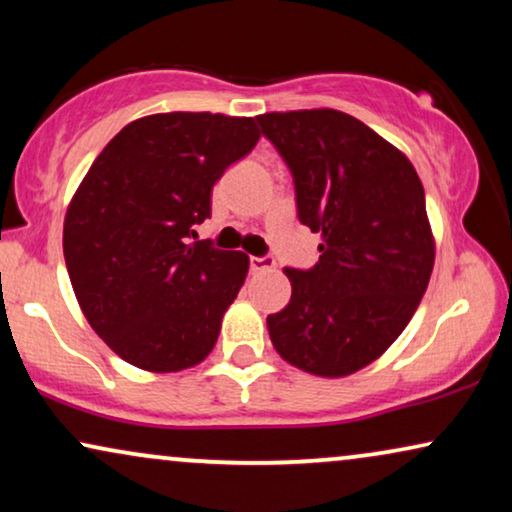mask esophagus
Segmentation results:
<instances>
[{
  "mask_svg": "<svg viewBox=\"0 0 512 512\" xmlns=\"http://www.w3.org/2000/svg\"><path fill=\"white\" fill-rule=\"evenodd\" d=\"M249 268H251V272L272 270L275 268V258L272 256H249Z\"/></svg>",
  "mask_w": 512,
  "mask_h": 512,
  "instance_id": "obj_1",
  "label": "esophagus"
}]
</instances>
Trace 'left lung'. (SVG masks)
Segmentation results:
<instances>
[{
  "label": "left lung",
  "instance_id": "left-lung-1",
  "mask_svg": "<svg viewBox=\"0 0 512 512\" xmlns=\"http://www.w3.org/2000/svg\"><path fill=\"white\" fill-rule=\"evenodd\" d=\"M289 167L298 221L321 235L310 270L286 268L291 300L270 314L282 359L321 377L352 375L389 349L433 270L415 167L359 118L335 109L256 116Z\"/></svg>",
  "mask_w": 512,
  "mask_h": 512
}]
</instances>
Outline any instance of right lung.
<instances>
[{"instance_id": "add662e5", "label": "right lung", "mask_w": 512, "mask_h": 512, "mask_svg": "<svg viewBox=\"0 0 512 512\" xmlns=\"http://www.w3.org/2000/svg\"><path fill=\"white\" fill-rule=\"evenodd\" d=\"M258 135L256 118L146 116L81 181L62 233L67 272L88 324L132 366L177 373L214 349L249 256L191 235L212 214L216 181Z\"/></svg>"}]
</instances>
